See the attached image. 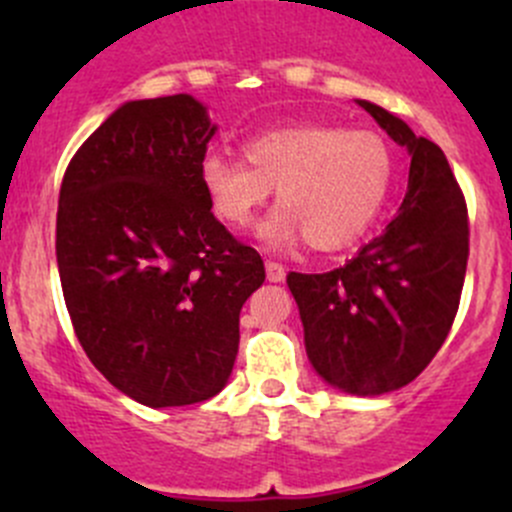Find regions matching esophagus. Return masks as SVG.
I'll return each mask as SVG.
<instances>
[{"instance_id":"34e87169","label":"esophagus","mask_w":512,"mask_h":512,"mask_svg":"<svg viewBox=\"0 0 512 512\" xmlns=\"http://www.w3.org/2000/svg\"><path fill=\"white\" fill-rule=\"evenodd\" d=\"M265 270H267V280L270 282H285V267L280 265V262H272V260H267L265 262Z\"/></svg>"}]
</instances>
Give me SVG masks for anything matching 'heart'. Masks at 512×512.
Returning a JSON list of instances; mask_svg holds the SVG:
<instances>
[{
  "instance_id": "heart-1",
  "label": "heart",
  "mask_w": 512,
  "mask_h": 512,
  "mask_svg": "<svg viewBox=\"0 0 512 512\" xmlns=\"http://www.w3.org/2000/svg\"><path fill=\"white\" fill-rule=\"evenodd\" d=\"M242 153L245 160L208 153L200 185L235 230L250 225L277 188L280 208L257 227L267 245L299 235L314 250L349 245L374 223L394 178L389 143L374 131L302 123L247 138Z\"/></svg>"
}]
</instances>
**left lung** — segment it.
<instances>
[{
	"label": "left lung",
	"mask_w": 512,
	"mask_h": 512,
	"mask_svg": "<svg viewBox=\"0 0 512 512\" xmlns=\"http://www.w3.org/2000/svg\"><path fill=\"white\" fill-rule=\"evenodd\" d=\"M366 113L411 156L399 215L347 265L289 272L304 347L327 384L379 396L411 384L446 342L468 265V208L436 143L369 101Z\"/></svg>",
	"instance_id": "8db88e82"
}]
</instances>
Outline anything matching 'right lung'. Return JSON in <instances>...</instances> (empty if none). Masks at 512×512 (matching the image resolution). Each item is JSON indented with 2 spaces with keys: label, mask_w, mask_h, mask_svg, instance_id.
Instances as JSON below:
<instances>
[{
  "label": "right lung",
  "mask_w": 512,
  "mask_h": 512,
  "mask_svg": "<svg viewBox=\"0 0 512 512\" xmlns=\"http://www.w3.org/2000/svg\"><path fill=\"white\" fill-rule=\"evenodd\" d=\"M218 126L188 94L128 101L61 180L56 262L91 364L151 409L213 399L232 374L257 250L213 215L200 163Z\"/></svg>",
  "instance_id": "obj_1"
}]
</instances>
